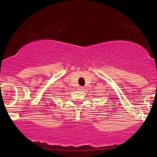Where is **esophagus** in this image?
Here are the masks:
<instances>
[{
    "mask_svg": "<svg viewBox=\"0 0 157 157\" xmlns=\"http://www.w3.org/2000/svg\"><path fill=\"white\" fill-rule=\"evenodd\" d=\"M78 89H79V90H83V89H84V88L82 87V86H79Z\"/></svg>",
    "mask_w": 157,
    "mask_h": 157,
    "instance_id": "1",
    "label": "esophagus"
}]
</instances>
